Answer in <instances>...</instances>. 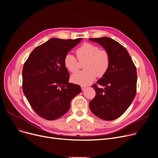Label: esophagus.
<instances>
[{"label": "esophagus", "mask_w": 158, "mask_h": 158, "mask_svg": "<svg viewBox=\"0 0 158 158\" xmlns=\"http://www.w3.org/2000/svg\"><path fill=\"white\" fill-rule=\"evenodd\" d=\"M86 88H87V87L85 86H81V89L82 91H85Z\"/></svg>", "instance_id": "esophagus-1"}]
</instances>
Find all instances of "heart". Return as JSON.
<instances>
[{
    "label": "heart",
    "instance_id": "heart-1",
    "mask_svg": "<svg viewBox=\"0 0 158 158\" xmlns=\"http://www.w3.org/2000/svg\"><path fill=\"white\" fill-rule=\"evenodd\" d=\"M79 61L86 60L84 64L85 70L72 75V81L76 84L88 85L92 82L96 77H102L108 70L110 57L105 50L100 49L97 45L85 43L76 51ZM66 69L72 73L78 70L79 63L77 58L72 54H67L64 59Z\"/></svg>",
    "mask_w": 158,
    "mask_h": 158
}]
</instances>
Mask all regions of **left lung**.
<instances>
[{
  "label": "left lung",
  "instance_id": "1",
  "mask_svg": "<svg viewBox=\"0 0 158 158\" xmlns=\"http://www.w3.org/2000/svg\"><path fill=\"white\" fill-rule=\"evenodd\" d=\"M108 52L110 63L107 72L92 87L96 95L89 102V109L104 120L120 117L133 101L136 92V66L126 48L110 38H89Z\"/></svg>",
  "mask_w": 158,
  "mask_h": 158
}]
</instances>
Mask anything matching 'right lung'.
Segmentation results:
<instances>
[{
    "mask_svg": "<svg viewBox=\"0 0 158 158\" xmlns=\"http://www.w3.org/2000/svg\"><path fill=\"white\" fill-rule=\"evenodd\" d=\"M82 38H51L36 47L23 64L22 89L32 108L48 120L62 117L70 102L81 92L79 85L69 82L65 56Z\"/></svg>",
    "mask_w": 158,
    "mask_h": 158,
    "instance_id": "add662e5",
    "label": "right lung"
}]
</instances>
